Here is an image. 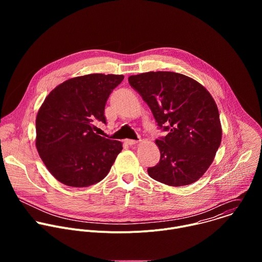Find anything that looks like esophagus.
Instances as JSON below:
<instances>
[{
  "instance_id": "1",
  "label": "esophagus",
  "mask_w": 262,
  "mask_h": 262,
  "mask_svg": "<svg viewBox=\"0 0 262 262\" xmlns=\"http://www.w3.org/2000/svg\"><path fill=\"white\" fill-rule=\"evenodd\" d=\"M125 143H126L127 145L133 146V145H136V144L138 143V141H136V140H129V139H126V140H125Z\"/></svg>"
}]
</instances>
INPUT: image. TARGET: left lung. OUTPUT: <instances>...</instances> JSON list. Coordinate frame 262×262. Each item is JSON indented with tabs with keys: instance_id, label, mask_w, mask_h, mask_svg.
Segmentation results:
<instances>
[{
	"instance_id": "8db88e82",
	"label": "left lung",
	"mask_w": 262,
	"mask_h": 262,
	"mask_svg": "<svg viewBox=\"0 0 262 262\" xmlns=\"http://www.w3.org/2000/svg\"><path fill=\"white\" fill-rule=\"evenodd\" d=\"M129 85L150 107L168 135L156 141L161 160L148 168L151 178L171 186L197 181L211 165L222 141L216 103L197 81L172 71L130 76Z\"/></svg>"
}]
</instances>
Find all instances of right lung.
I'll return each mask as SVG.
<instances>
[{
    "instance_id": "add662e5",
    "label": "right lung",
    "mask_w": 262,
    "mask_h": 262,
    "mask_svg": "<svg viewBox=\"0 0 262 262\" xmlns=\"http://www.w3.org/2000/svg\"><path fill=\"white\" fill-rule=\"evenodd\" d=\"M124 79L91 73L69 79L46 97L36 116V148L51 174L61 183L84 188L102 180L122 150V143L93 132L105 122L104 106Z\"/></svg>"
}]
</instances>
